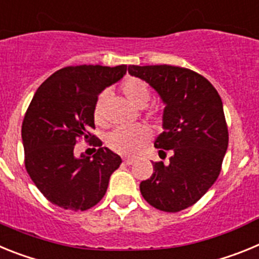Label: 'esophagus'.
I'll return each mask as SVG.
<instances>
[{
    "label": "esophagus",
    "mask_w": 259,
    "mask_h": 259,
    "mask_svg": "<svg viewBox=\"0 0 259 259\" xmlns=\"http://www.w3.org/2000/svg\"><path fill=\"white\" fill-rule=\"evenodd\" d=\"M123 162H124L125 164H128V166H130V164L134 163L135 159H134V158H123Z\"/></svg>",
    "instance_id": "1"
}]
</instances>
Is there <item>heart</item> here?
<instances>
[{"instance_id": "obj_1", "label": "heart", "mask_w": 259, "mask_h": 259, "mask_svg": "<svg viewBox=\"0 0 259 259\" xmlns=\"http://www.w3.org/2000/svg\"><path fill=\"white\" fill-rule=\"evenodd\" d=\"M123 95L134 105L144 107L150 98L148 84L137 77H128L122 83ZM95 120L98 124L105 123V95L98 96L95 106ZM149 139V130L145 125L116 128L107 136V145L119 154H136Z\"/></svg>"}]
</instances>
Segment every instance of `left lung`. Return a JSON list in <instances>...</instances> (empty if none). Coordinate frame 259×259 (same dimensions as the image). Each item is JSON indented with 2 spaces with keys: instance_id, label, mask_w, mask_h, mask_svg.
<instances>
[{
  "instance_id": "8db88e82",
  "label": "left lung",
  "mask_w": 259,
  "mask_h": 259,
  "mask_svg": "<svg viewBox=\"0 0 259 259\" xmlns=\"http://www.w3.org/2000/svg\"><path fill=\"white\" fill-rule=\"evenodd\" d=\"M128 72L149 84L164 105L162 132L154 141L159 157L153 175L140 183L146 202L162 211L192 206L218 179L228 146L223 102L209 80L168 65L130 66Z\"/></svg>"
}]
</instances>
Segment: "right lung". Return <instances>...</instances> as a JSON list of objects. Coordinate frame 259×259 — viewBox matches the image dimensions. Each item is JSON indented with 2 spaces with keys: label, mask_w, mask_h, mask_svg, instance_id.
I'll list each match as a JSON object with an SVG mask.
<instances>
[{
  "label": "right lung",
  "mask_w": 259,
  "mask_h": 259,
  "mask_svg": "<svg viewBox=\"0 0 259 259\" xmlns=\"http://www.w3.org/2000/svg\"><path fill=\"white\" fill-rule=\"evenodd\" d=\"M127 66H70L50 75L36 91L22 125L26 168L38 191L66 210H87L106 193L122 158L89 134L98 95L118 83ZM80 137L99 146L92 157L74 155Z\"/></svg>",
  "instance_id": "1"
}]
</instances>
